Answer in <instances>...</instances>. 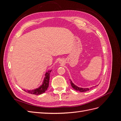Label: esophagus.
I'll return each mask as SVG.
<instances>
[{"label":"esophagus","mask_w":121,"mask_h":121,"mask_svg":"<svg viewBox=\"0 0 121 121\" xmlns=\"http://www.w3.org/2000/svg\"><path fill=\"white\" fill-rule=\"evenodd\" d=\"M64 62L62 60H60V61H59V63L60 64H64Z\"/></svg>","instance_id":"obj_1"}]
</instances>
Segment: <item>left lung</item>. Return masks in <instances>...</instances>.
Returning <instances> with one entry per match:
<instances>
[{
    "label": "left lung",
    "instance_id": "1",
    "mask_svg": "<svg viewBox=\"0 0 121 121\" xmlns=\"http://www.w3.org/2000/svg\"><path fill=\"white\" fill-rule=\"evenodd\" d=\"M69 80H70V79H69ZM71 86L73 87V89H74L76 91H79V92H86V91H88L89 89L92 88L93 87H91V88H81V87H78L77 86H76V85H75V84L72 82V81H71Z\"/></svg>",
    "mask_w": 121,
    "mask_h": 121
}]
</instances>
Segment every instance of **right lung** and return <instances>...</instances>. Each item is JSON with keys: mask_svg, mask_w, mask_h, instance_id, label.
Instances as JSON below:
<instances>
[{"mask_svg": "<svg viewBox=\"0 0 121 121\" xmlns=\"http://www.w3.org/2000/svg\"><path fill=\"white\" fill-rule=\"evenodd\" d=\"M52 70H48L47 71L45 74V77L44 78L42 84L38 88L32 89V90H24L26 92L30 94L39 95L44 93L47 90L49 86V78H50V73Z\"/></svg>", "mask_w": 121, "mask_h": 121, "instance_id": "add662e5", "label": "right lung"}]
</instances>
